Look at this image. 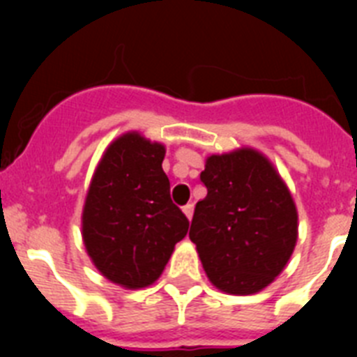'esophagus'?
I'll list each match as a JSON object with an SVG mask.
<instances>
[{"label": "esophagus", "mask_w": 357, "mask_h": 357, "mask_svg": "<svg viewBox=\"0 0 357 357\" xmlns=\"http://www.w3.org/2000/svg\"><path fill=\"white\" fill-rule=\"evenodd\" d=\"M182 211H184V214L189 218V220L193 218V211H195L193 204H188V206H184V207H182Z\"/></svg>", "instance_id": "esophagus-1"}]
</instances>
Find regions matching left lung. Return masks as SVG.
<instances>
[{"label": "left lung", "instance_id": "obj_1", "mask_svg": "<svg viewBox=\"0 0 357 357\" xmlns=\"http://www.w3.org/2000/svg\"><path fill=\"white\" fill-rule=\"evenodd\" d=\"M207 197L189 238L216 288L250 295L286 266L296 243V209L266 157L250 148L211 155L200 173Z\"/></svg>", "mask_w": 357, "mask_h": 357}]
</instances>
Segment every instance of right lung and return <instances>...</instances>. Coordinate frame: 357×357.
<instances>
[{
    "label": "right lung",
    "instance_id": "add662e5",
    "mask_svg": "<svg viewBox=\"0 0 357 357\" xmlns=\"http://www.w3.org/2000/svg\"><path fill=\"white\" fill-rule=\"evenodd\" d=\"M162 144L125 134L107 148L85 198L87 254L109 280L137 289L159 279L189 220L169 197Z\"/></svg>",
    "mask_w": 357,
    "mask_h": 357
}]
</instances>
